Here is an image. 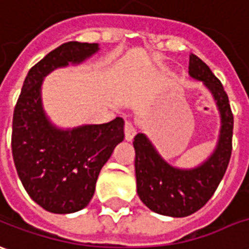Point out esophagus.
<instances>
[{"label":"esophagus","mask_w":249,"mask_h":249,"mask_svg":"<svg viewBox=\"0 0 249 249\" xmlns=\"http://www.w3.org/2000/svg\"><path fill=\"white\" fill-rule=\"evenodd\" d=\"M124 133H125V139L126 140H132L135 133H136V128H135V124L132 123L131 120H126L124 124Z\"/></svg>","instance_id":"34e87169"}]
</instances>
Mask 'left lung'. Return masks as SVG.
<instances>
[{"label":"left lung","mask_w":249,"mask_h":249,"mask_svg":"<svg viewBox=\"0 0 249 249\" xmlns=\"http://www.w3.org/2000/svg\"><path fill=\"white\" fill-rule=\"evenodd\" d=\"M189 75L206 84L221 113L222 126L214 154L202 166L180 170L162 160L143 133L133 139L139 197L148 209L167 217H188L202 209L224 178L231 155L234 121L222 83L195 54L189 57Z\"/></svg>","instance_id":"8db88e82"}]
</instances>
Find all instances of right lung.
<instances>
[{"label":"right lung","mask_w":249,"mask_h":249,"mask_svg":"<svg viewBox=\"0 0 249 249\" xmlns=\"http://www.w3.org/2000/svg\"><path fill=\"white\" fill-rule=\"evenodd\" d=\"M96 43L68 42L30 69L13 111L12 155L27 194L42 209L69 214L84 209L95 192L103 165L124 140V120L60 131L47 121L40 102L42 79L68 62H82Z\"/></svg>","instance_id":"obj_1"}]
</instances>
